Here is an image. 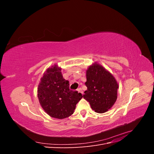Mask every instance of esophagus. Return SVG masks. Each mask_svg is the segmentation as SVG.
Returning a JSON list of instances; mask_svg holds the SVG:
<instances>
[{"mask_svg":"<svg viewBox=\"0 0 154 154\" xmlns=\"http://www.w3.org/2000/svg\"><path fill=\"white\" fill-rule=\"evenodd\" d=\"M77 91L79 92H80V93H82V94H83V91H82V89L81 88H78V89H77Z\"/></svg>","mask_w":154,"mask_h":154,"instance_id":"1","label":"esophagus"}]
</instances>
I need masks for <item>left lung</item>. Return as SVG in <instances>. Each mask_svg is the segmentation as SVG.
I'll return each instance as SVG.
<instances>
[{
	"mask_svg": "<svg viewBox=\"0 0 154 154\" xmlns=\"http://www.w3.org/2000/svg\"><path fill=\"white\" fill-rule=\"evenodd\" d=\"M87 90L83 97L97 113L108 111L117 100L118 83L114 76L97 63L88 67L86 72Z\"/></svg>",
	"mask_w": 154,
	"mask_h": 154,
	"instance_id": "8db88e82",
	"label": "left lung"
}]
</instances>
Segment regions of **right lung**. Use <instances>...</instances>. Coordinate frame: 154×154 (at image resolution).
I'll list each match as a JSON object with an SVG mask.
<instances>
[{"label": "right lung", "instance_id": "obj_1", "mask_svg": "<svg viewBox=\"0 0 154 154\" xmlns=\"http://www.w3.org/2000/svg\"><path fill=\"white\" fill-rule=\"evenodd\" d=\"M40 103L48 115L63 119L72 115L81 93L70 90L69 82L63 78L61 69L57 66L49 68L41 78L38 88Z\"/></svg>", "mask_w": 154, "mask_h": 154}]
</instances>
